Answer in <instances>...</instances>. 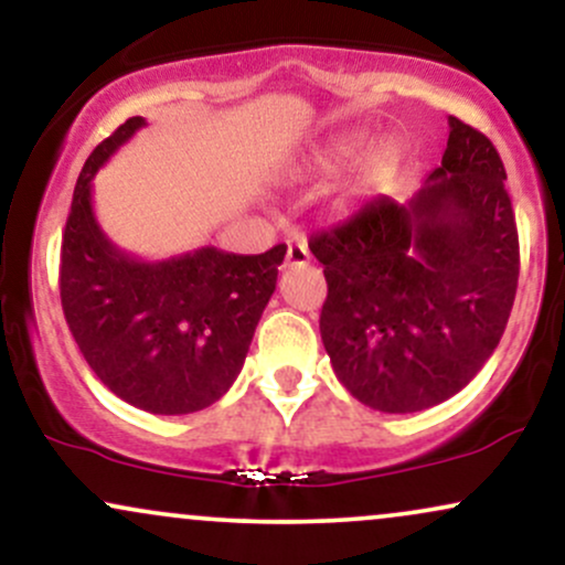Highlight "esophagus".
Here are the masks:
<instances>
[{
	"label": "esophagus",
	"instance_id": "1",
	"mask_svg": "<svg viewBox=\"0 0 565 565\" xmlns=\"http://www.w3.org/2000/svg\"><path fill=\"white\" fill-rule=\"evenodd\" d=\"M310 252L305 244H289L287 246V265H308Z\"/></svg>",
	"mask_w": 565,
	"mask_h": 565
}]
</instances>
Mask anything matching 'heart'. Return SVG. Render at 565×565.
Returning a JSON list of instances; mask_svg holds the SVG:
<instances>
[{
	"mask_svg": "<svg viewBox=\"0 0 565 565\" xmlns=\"http://www.w3.org/2000/svg\"><path fill=\"white\" fill-rule=\"evenodd\" d=\"M364 140L361 138H340L329 142L327 148H321L319 153H313V159L308 161V170L316 174H332L345 170V167L361 153ZM401 164H404V148L395 140H382L372 151L366 153V159L361 161L359 170H355L350 183L345 185L348 199H369L374 193H380L382 188L391 185V180L398 174Z\"/></svg>",
	"mask_w": 565,
	"mask_h": 565,
	"instance_id": "heart-1",
	"label": "heart"
}]
</instances>
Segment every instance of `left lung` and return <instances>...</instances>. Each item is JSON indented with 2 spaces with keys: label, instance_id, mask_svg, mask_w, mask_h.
<instances>
[{
  "label": "left lung",
  "instance_id": "left-lung-1",
  "mask_svg": "<svg viewBox=\"0 0 565 565\" xmlns=\"http://www.w3.org/2000/svg\"><path fill=\"white\" fill-rule=\"evenodd\" d=\"M494 142L449 116L444 159L406 204L380 196L310 238L337 380L387 414L423 412L481 372L518 289V228Z\"/></svg>",
  "mask_w": 565,
  "mask_h": 565
}]
</instances>
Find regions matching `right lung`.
<instances>
[{
  "instance_id": "obj_1",
  "label": "right lung",
  "mask_w": 565,
  "mask_h": 565,
  "mask_svg": "<svg viewBox=\"0 0 565 565\" xmlns=\"http://www.w3.org/2000/svg\"><path fill=\"white\" fill-rule=\"evenodd\" d=\"M146 127L132 116L89 153L61 246V302L84 361L108 391L151 414H191L242 372L287 246L263 255L201 246L138 260L97 225L93 178Z\"/></svg>"
}]
</instances>
